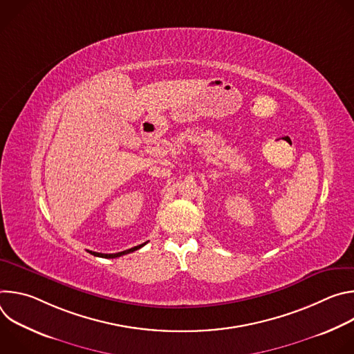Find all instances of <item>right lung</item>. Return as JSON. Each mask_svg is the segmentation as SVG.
<instances>
[{"instance_id":"obj_1","label":"right lung","mask_w":354,"mask_h":354,"mask_svg":"<svg viewBox=\"0 0 354 354\" xmlns=\"http://www.w3.org/2000/svg\"><path fill=\"white\" fill-rule=\"evenodd\" d=\"M147 242H144V243H141V245H137V246H134V248H130V249H127V250H123V252H118V254H99V252H92V250H88L91 255H93V257H99V258H108V259H113V258H119V257H123V255H127V254H130V252H134V250H137V249H140L141 246H144Z\"/></svg>"}]
</instances>
